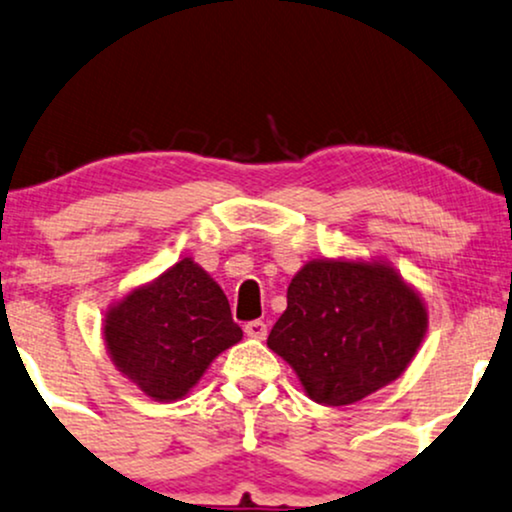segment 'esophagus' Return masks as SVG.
Returning a JSON list of instances; mask_svg holds the SVG:
<instances>
[{
    "label": "esophagus",
    "mask_w": 512,
    "mask_h": 512,
    "mask_svg": "<svg viewBox=\"0 0 512 512\" xmlns=\"http://www.w3.org/2000/svg\"><path fill=\"white\" fill-rule=\"evenodd\" d=\"M244 332H246V337H251V339H266L268 325L263 323V320H251V323L244 325Z\"/></svg>",
    "instance_id": "obj_1"
}]
</instances>
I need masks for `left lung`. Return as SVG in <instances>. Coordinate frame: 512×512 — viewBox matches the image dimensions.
I'll return each instance as SVG.
<instances>
[{
	"label": "left lung",
	"mask_w": 512,
	"mask_h": 512,
	"mask_svg": "<svg viewBox=\"0 0 512 512\" xmlns=\"http://www.w3.org/2000/svg\"><path fill=\"white\" fill-rule=\"evenodd\" d=\"M418 294L384 263L311 261L287 289L268 346L313 401L349 406L394 382L425 337Z\"/></svg>",
	"instance_id": "8db88e82"
}]
</instances>
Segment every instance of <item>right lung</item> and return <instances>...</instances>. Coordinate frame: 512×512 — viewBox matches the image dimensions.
<instances>
[{
	"instance_id": "1",
	"label": "right lung",
	"mask_w": 512,
	"mask_h": 512,
	"mask_svg": "<svg viewBox=\"0 0 512 512\" xmlns=\"http://www.w3.org/2000/svg\"><path fill=\"white\" fill-rule=\"evenodd\" d=\"M116 368L156 401L182 399L220 351L242 339L230 304L192 258L135 289L104 320Z\"/></svg>"
}]
</instances>
